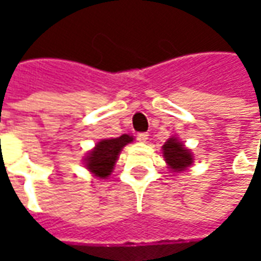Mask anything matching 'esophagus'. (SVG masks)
Returning a JSON list of instances; mask_svg holds the SVG:
<instances>
[{
  "instance_id": "34e87169",
  "label": "esophagus",
  "mask_w": 261,
  "mask_h": 261,
  "mask_svg": "<svg viewBox=\"0 0 261 261\" xmlns=\"http://www.w3.org/2000/svg\"><path fill=\"white\" fill-rule=\"evenodd\" d=\"M137 140L140 142H145L148 140V133H138L137 134Z\"/></svg>"
}]
</instances>
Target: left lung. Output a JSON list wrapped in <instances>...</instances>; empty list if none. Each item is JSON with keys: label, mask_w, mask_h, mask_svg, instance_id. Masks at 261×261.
Listing matches in <instances>:
<instances>
[{"label": "left lung", "mask_w": 261, "mask_h": 261, "mask_svg": "<svg viewBox=\"0 0 261 261\" xmlns=\"http://www.w3.org/2000/svg\"><path fill=\"white\" fill-rule=\"evenodd\" d=\"M162 148H164L165 161L169 164L170 169L173 172H181L193 164L192 153L183 147L181 142L177 141V138L173 137L169 138Z\"/></svg>", "instance_id": "obj_1"}]
</instances>
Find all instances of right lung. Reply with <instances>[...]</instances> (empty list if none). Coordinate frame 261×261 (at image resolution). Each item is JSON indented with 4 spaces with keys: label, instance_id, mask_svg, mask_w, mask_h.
<instances>
[{
    "label": "right lung",
    "instance_id": "right-lung-1",
    "mask_svg": "<svg viewBox=\"0 0 261 261\" xmlns=\"http://www.w3.org/2000/svg\"><path fill=\"white\" fill-rule=\"evenodd\" d=\"M131 141H133V137L123 134L119 138L102 140L100 142H97L95 149L86 158L88 169L91 170L92 173H95L96 177L106 179L110 175V172L113 170V166L119 158L121 148Z\"/></svg>",
    "mask_w": 261,
    "mask_h": 261
}]
</instances>
